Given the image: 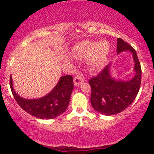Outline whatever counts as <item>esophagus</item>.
<instances>
[{"instance_id": "obj_1", "label": "esophagus", "mask_w": 154, "mask_h": 154, "mask_svg": "<svg viewBox=\"0 0 154 154\" xmlns=\"http://www.w3.org/2000/svg\"><path fill=\"white\" fill-rule=\"evenodd\" d=\"M84 80H83V77L80 75H77L74 78V83L76 86H80V84H82V83H83Z\"/></svg>"}]
</instances>
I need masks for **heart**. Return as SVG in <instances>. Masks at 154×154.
<instances>
[{
  "instance_id": "1",
  "label": "heart",
  "mask_w": 154,
  "mask_h": 154,
  "mask_svg": "<svg viewBox=\"0 0 154 154\" xmlns=\"http://www.w3.org/2000/svg\"><path fill=\"white\" fill-rule=\"evenodd\" d=\"M76 57L88 58V63L94 67H100L104 64L109 54V45L106 41H85L77 43L71 51Z\"/></svg>"
}]
</instances>
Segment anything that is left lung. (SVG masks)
<instances>
[{"mask_svg": "<svg viewBox=\"0 0 154 154\" xmlns=\"http://www.w3.org/2000/svg\"><path fill=\"white\" fill-rule=\"evenodd\" d=\"M130 51L135 63L134 77L130 80H118L110 74L111 63L95 77L88 80L91 88V106L97 112L105 116H113L126 109L135 100L140 88L142 68L136 51L128 43L119 38L117 39V54Z\"/></svg>", "mask_w": 154, "mask_h": 154, "instance_id": "left-lung-1", "label": "left lung"}]
</instances>
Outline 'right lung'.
Here are the masks:
<instances>
[{
  "mask_svg": "<svg viewBox=\"0 0 154 154\" xmlns=\"http://www.w3.org/2000/svg\"><path fill=\"white\" fill-rule=\"evenodd\" d=\"M10 85L14 98L21 108L31 116L40 119H52L64 112L68 106L74 88L72 76H63L57 86L47 95L30 100L20 97L14 91L11 75Z\"/></svg>",
  "mask_w": 154,
  "mask_h": 154,
  "instance_id": "1",
  "label": "right lung"
}]
</instances>
